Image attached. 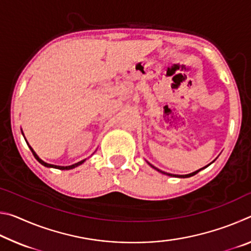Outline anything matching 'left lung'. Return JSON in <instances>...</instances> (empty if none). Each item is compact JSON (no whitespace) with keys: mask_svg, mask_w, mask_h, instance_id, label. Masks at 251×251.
Listing matches in <instances>:
<instances>
[{"mask_svg":"<svg viewBox=\"0 0 251 251\" xmlns=\"http://www.w3.org/2000/svg\"><path fill=\"white\" fill-rule=\"evenodd\" d=\"M214 161H215V160H214ZM214 161H211V163H210V164H208V165H207V166H205V167H202V168H201V169H198V171H196V172H194V173H190V174H187V175H174V174L165 173V172H163V171H160V169H158V168H156L155 166H152V165H151V164H150V163H148V161H147V163H148V165H150V166H151V167H152V168H154V169H156V171H157V172H158V173H161V174H164V175H167V176H171V177H178V178H188V177H192V176H194V175H196V174H197V173H199V172H201V171H202V169H205L206 167H208V166H209V165H211L212 163H214Z\"/></svg>","mask_w":251,"mask_h":251,"instance_id":"left-lung-1","label":"left lung"}]
</instances>
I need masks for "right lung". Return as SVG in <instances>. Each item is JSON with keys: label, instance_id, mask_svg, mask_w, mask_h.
I'll use <instances>...</instances> for the list:
<instances>
[{"label": "right lung", "instance_id": "obj_1", "mask_svg": "<svg viewBox=\"0 0 251 251\" xmlns=\"http://www.w3.org/2000/svg\"><path fill=\"white\" fill-rule=\"evenodd\" d=\"M22 134H23V131H22ZM23 136H24V134H23ZM25 138V137H24ZM25 141H26V139H25ZM27 143V142H26ZM27 145H28V143H27ZM28 147H29V150H31V151L33 152V155H34V157H35L36 158V160L39 161L40 164H42L43 165V166H45V167H49V168H56V169H61V171H69V169H73V168H75V167H77V166H79V165H82L85 160L86 159H83V160H80V161H78V163H76V164H73V165H70V166H57V165H52V164H49V163H45L44 160H42L39 156H37V154L35 151H34V150L33 148L28 145Z\"/></svg>", "mask_w": 251, "mask_h": 251}]
</instances>
